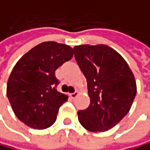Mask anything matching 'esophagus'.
<instances>
[{
	"instance_id": "esophagus-1",
	"label": "esophagus",
	"mask_w": 150,
	"mask_h": 150,
	"mask_svg": "<svg viewBox=\"0 0 150 150\" xmlns=\"http://www.w3.org/2000/svg\"><path fill=\"white\" fill-rule=\"evenodd\" d=\"M78 95H79V92H78V91H76V92H74V93H70V94H69V96H70V98H76Z\"/></svg>"
}]
</instances>
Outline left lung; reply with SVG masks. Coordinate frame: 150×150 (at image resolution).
Instances as JSON below:
<instances>
[{
  "label": "left lung",
  "instance_id": "8db88e82",
  "mask_svg": "<svg viewBox=\"0 0 150 150\" xmlns=\"http://www.w3.org/2000/svg\"><path fill=\"white\" fill-rule=\"evenodd\" d=\"M74 58L88 82L90 104L77 112L90 132L112 129L130 110L137 94L134 74L122 57L107 45H79Z\"/></svg>",
  "mask_w": 150,
  "mask_h": 150
}]
</instances>
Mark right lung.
<instances>
[{"instance_id":"add662e5","label":"right lung","mask_w":150,"mask_h":150,"mask_svg":"<svg viewBox=\"0 0 150 150\" xmlns=\"http://www.w3.org/2000/svg\"><path fill=\"white\" fill-rule=\"evenodd\" d=\"M73 49L54 41L31 49L13 68L7 82V97L16 117L34 129L54 124L59 108L68 96L57 91L56 69L71 60Z\"/></svg>"}]
</instances>
